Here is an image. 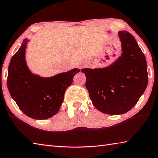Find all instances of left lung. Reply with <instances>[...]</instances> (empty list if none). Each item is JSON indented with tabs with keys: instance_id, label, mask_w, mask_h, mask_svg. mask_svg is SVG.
<instances>
[{
	"instance_id": "left-lung-1",
	"label": "left lung",
	"mask_w": 158,
	"mask_h": 158,
	"mask_svg": "<svg viewBox=\"0 0 158 158\" xmlns=\"http://www.w3.org/2000/svg\"><path fill=\"white\" fill-rule=\"evenodd\" d=\"M122 54L105 68L82 69L93 104L110 115L129 111L135 106L148 83L145 56L137 41L127 31L119 32Z\"/></svg>"
}]
</instances>
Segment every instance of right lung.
Instances as JSON below:
<instances>
[{
    "label": "right lung",
    "mask_w": 158,
    "mask_h": 158,
    "mask_svg": "<svg viewBox=\"0 0 158 158\" xmlns=\"http://www.w3.org/2000/svg\"><path fill=\"white\" fill-rule=\"evenodd\" d=\"M27 42L23 41L10 60L8 88L23 114L34 119H47L59 111L65 90L80 70L74 68L48 78L32 74L25 61Z\"/></svg>",
    "instance_id": "1"
}]
</instances>
